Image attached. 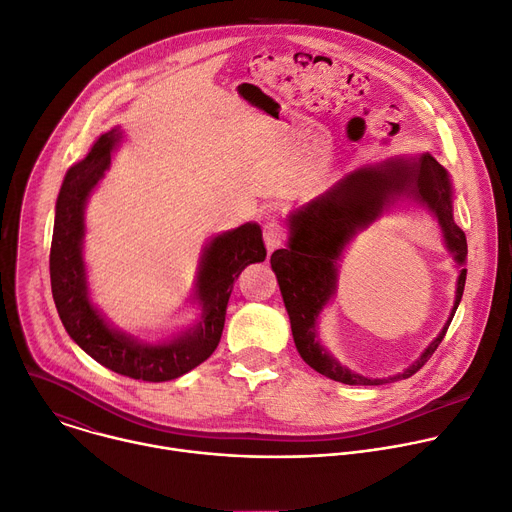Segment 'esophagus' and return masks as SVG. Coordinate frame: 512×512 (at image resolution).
I'll list each match as a JSON object with an SVG mask.
<instances>
[{"mask_svg": "<svg viewBox=\"0 0 512 512\" xmlns=\"http://www.w3.org/2000/svg\"><path fill=\"white\" fill-rule=\"evenodd\" d=\"M285 240H287V234H285V230H282V227L276 221H268L264 225V244H266L268 252L280 248L282 244H285Z\"/></svg>", "mask_w": 512, "mask_h": 512, "instance_id": "34e87169", "label": "esophagus"}]
</instances>
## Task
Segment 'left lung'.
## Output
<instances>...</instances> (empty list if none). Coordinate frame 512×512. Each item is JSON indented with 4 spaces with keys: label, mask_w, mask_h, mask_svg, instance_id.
I'll use <instances>...</instances> for the list:
<instances>
[{
    "label": "left lung",
    "mask_w": 512,
    "mask_h": 512,
    "mask_svg": "<svg viewBox=\"0 0 512 512\" xmlns=\"http://www.w3.org/2000/svg\"><path fill=\"white\" fill-rule=\"evenodd\" d=\"M399 197H411L437 217L445 246L462 266L468 256L466 234L453 221L451 183L447 170L431 156L390 158L364 166L339 179L331 189L289 215V246L272 252L270 264L276 274L282 301L289 311L295 346L301 358L319 374L344 384H386L411 378L433 356L456 315L466 287V268L460 270L456 303L439 335L421 358L405 372L390 378H366L339 364L317 339V319L337 287V262L350 240Z\"/></svg>",
    "instance_id": "8db88e82"
}]
</instances>
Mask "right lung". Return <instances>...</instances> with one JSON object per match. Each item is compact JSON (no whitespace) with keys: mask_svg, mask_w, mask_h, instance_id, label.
I'll list each match as a JSON object with an SVG mask.
<instances>
[{"mask_svg":"<svg viewBox=\"0 0 512 512\" xmlns=\"http://www.w3.org/2000/svg\"><path fill=\"white\" fill-rule=\"evenodd\" d=\"M118 144V130L101 134L89 154L67 170L56 199L50 244L52 299L73 342L95 362L134 380L164 382L187 374L215 352L234 280L248 264L264 262L266 248L258 223H244L238 230L213 238L203 252L195 287L203 307L201 321L170 342L144 344L109 327L89 301L83 264V211Z\"/></svg>","mask_w":512,"mask_h":512,"instance_id":"1","label":"right lung"}]
</instances>
